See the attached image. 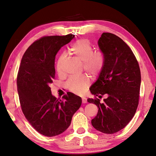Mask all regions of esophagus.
I'll return each mask as SVG.
<instances>
[{"instance_id":"34e87169","label":"esophagus","mask_w":156,"mask_h":156,"mask_svg":"<svg viewBox=\"0 0 156 156\" xmlns=\"http://www.w3.org/2000/svg\"><path fill=\"white\" fill-rule=\"evenodd\" d=\"M82 102H83V103H86L87 102V98H84V97H83L82 98Z\"/></svg>"}]
</instances>
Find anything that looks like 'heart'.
Instances as JSON below:
<instances>
[{"label": "heart", "instance_id": "b5f03b06", "mask_svg": "<svg viewBox=\"0 0 156 156\" xmlns=\"http://www.w3.org/2000/svg\"><path fill=\"white\" fill-rule=\"evenodd\" d=\"M72 54L83 62V69L92 77H96L101 73L105 64V55L101 50L94 51V48L88 40H77L71 47ZM66 58V54L62 53L56 66L58 75L63 73L62 64ZM66 87L69 91L77 94H81L87 90L90 85V81L86 75L77 77H70L66 82Z\"/></svg>", "mask_w": 156, "mask_h": 156}]
</instances>
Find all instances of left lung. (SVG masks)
Segmentation results:
<instances>
[{
    "instance_id": "1",
    "label": "left lung",
    "mask_w": 156,
    "mask_h": 156,
    "mask_svg": "<svg viewBox=\"0 0 156 156\" xmlns=\"http://www.w3.org/2000/svg\"><path fill=\"white\" fill-rule=\"evenodd\" d=\"M105 55V64L96 83L90 90L94 98L89 103L98 107L92 125L102 133H116L128 124L139 105L140 71L135 55L120 37L103 32L98 40ZM107 98L103 102L100 98Z\"/></svg>"
}]
</instances>
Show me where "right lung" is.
<instances>
[{
  "label": "right lung",
  "instance_id": "obj_1",
  "mask_svg": "<svg viewBox=\"0 0 156 156\" xmlns=\"http://www.w3.org/2000/svg\"><path fill=\"white\" fill-rule=\"evenodd\" d=\"M75 35L46 36L36 40L23 55L17 77L22 111L40 133L54 136L68 129L82 100L72 92L62 99L51 94L50 85L55 79L56 55Z\"/></svg>",
  "mask_w": 156,
  "mask_h": 156
}]
</instances>
